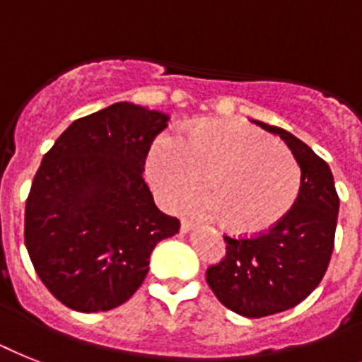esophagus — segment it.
Returning a JSON list of instances; mask_svg holds the SVG:
<instances>
[{"mask_svg": "<svg viewBox=\"0 0 362 362\" xmlns=\"http://www.w3.org/2000/svg\"><path fill=\"white\" fill-rule=\"evenodd\" d=\"M193 227H195V225H193L191 221H182L180 223V230L184 232V234H186V232H189V230H193Z\"/></svg>", "mask_w": 362, "mask_h": 362, "instance_id": "obj_1", "label": "esophagus"}]
</instances>
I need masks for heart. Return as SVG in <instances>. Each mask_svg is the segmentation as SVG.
Instances as JSON below:
<instances>
[{"label":"heart","mask_w":362,"mask_h":362,"mask_svg":"<svg viewBox=\"0 0 362 362\" xmlns=\"http://www.w3.org/2000/svg\"><path fill=\"white\" fill-rule=\"evenodd\" d=\"M148 176L165 204L184 199L191 216L221 214L232 228L258 232L283 219L299 195L301 167L292 151L251 126L204 120L182 137L160 135L148 154Z\"/></svg>","instance_id":"b5f03b06"}]
</instances>
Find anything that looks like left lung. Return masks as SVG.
I'll list each match as a JSON object with an SVG mask.
<instances>
[{"label": "left lung", "mask_w": 362, "mask_h": 362, "mask_svg": "<svg viewBox=\"0 0 362 362\" xmlns=\"http://www.w3.org/2000/svg\"><path fill=\"white\" fill-rule=\"evenodd\" d=\"M301 167L293 206L272 228L252 236H225L227 255L206 269V283L232 313L264 318L301 303L327 272L334 247L339 195L329 165L303 141L277 126Z\"/></svg>", "instance_id": "1"}]
</instances>
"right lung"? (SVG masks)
Instances as JSON below:
<instances>
[{"label":"right lung","mask_w":362,"mask_h":362,"mask_svg":"<svg viewBox=\"0 0 362 362\" xmlns=\"http://www.w3.org/2000/svg\"><path fill=\"white\" fill-rule=\"evenodd\" d=\"M165 113L130 102L81 117L42 158L25 202V247L54 298L78 313L126 303L152 249L180 230L143 180Z\"/></svg>","instance_id":"right-lung-1"}]
</instances>
